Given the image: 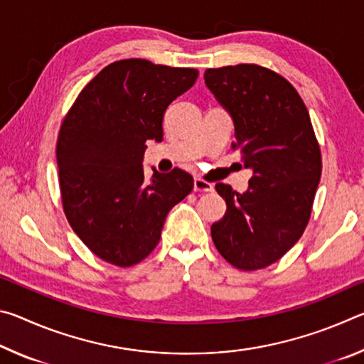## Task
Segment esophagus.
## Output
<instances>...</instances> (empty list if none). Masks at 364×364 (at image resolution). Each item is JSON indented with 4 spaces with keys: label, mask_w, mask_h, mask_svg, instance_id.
<instances>
[{
    "label": "esophagus",
    "mask_w": 364,
    "mask_h": 364,
    "mask_svg": "<svg viewBox=\"0 0 364 364\" xmlns=\"http://www.w3.org/2000/svg\"><path fill=\"white\" fill-rule=\"evenodd\" d=\"M194 191L196 193H212L213 184L205 180H200V178H196L194 180Z\"/></svg>",
    "instance_id": "esophagus-1"
}]
</instances>
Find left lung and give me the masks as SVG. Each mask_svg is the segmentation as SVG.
Returning a JSON list of instances; mask_svg holds the SVG:
<instances>
[{"label": "left lung", "mask_w": 364, "mask_h": 364, "mask_svg": "<svg viewBox=\"0 0 364 364\" xmlns=\"http://www.w3.org/2000/svg\"><path fill=\"white\" fill-rule=\"evenodd\" d=\"M207 88L234 122L232 149L254 171L239 194L215 189L226 213L212 225L217 250L232 267L254 271L278 262L308 225L321 178V151L297 90L255 64L207 69Z\"/></svg>", "instance_id": "left-lung-1"}]
</instances>
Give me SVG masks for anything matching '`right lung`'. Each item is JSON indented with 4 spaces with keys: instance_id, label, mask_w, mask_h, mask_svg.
I'll list each match as a JSON object with an SVG mask.
<instances>
[{
    "instance_id": "add662e5",
    "label": "right lung",
    "mask_w": 364,
    "mask_h": 364,
    "mask_svg": "<svg viewBox=\"0 0 364 364\" xmlns=\"http://www.w3.org/2000/svg\"><path fill=\"white\" fill-rule=\"evenodd\" d=\"M199 72L146 59L117 60L85 86L60 125L56 157L64 213L104 262L132 267L159 244L168 212L194 186L173 168L147 181L146 141L164 138V114Z\"/></svg>"
}]
</instances>
